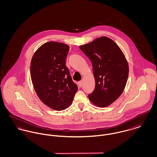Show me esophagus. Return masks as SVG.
I'll return each instance as SVG.
<instances>
[{"label": "esophagus", "mask_w": 157, "mask_h": 157, "mask_svg": "<svg viewBox=\"0 0 157 157\" xmlns=\"http://www.w3.org/2000/svg\"><path fill=\"white\" fill-rule=\"evenodd\" d=\"M78 85H79L80 87H82V86L83 85V82H82V81H80V82H78Z\"/></svg>", "instance_id": "34e87169"}]
</instances>
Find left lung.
I'll return each mask as SVG.
<instances>
[{
	"label": "left lung",
	"mask_w": 157,
	"mask_h": 157,
	"mask_svg": "<svg viewBox=\"0 0 157 157\" xmlns=\"http://www.w3.org/2000/svg\"><path fill=\"white\" fill-rule=\"evenodd\" d=\"M92 62L95 80L88 98L94 105L105 107L122 94L128 77V62L119 46L110 38L101 36L80 46Z\"/></svg>",
	"instance_id": "1"
}]
</instances>
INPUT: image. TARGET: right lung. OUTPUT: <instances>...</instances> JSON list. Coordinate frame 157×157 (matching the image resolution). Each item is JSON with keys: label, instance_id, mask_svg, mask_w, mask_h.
<instances>
[{"label": "right lung", "instance_id": "obj_1", "mask_svg": "<svg viewBox=\"0 0 157 157\" xmlns=\"http://www.w3.org/2000/svg\"><path fill=\"white\" fill-rule=\"evenodd\" d=\"M69 49L63 43H45L35 52L30 63L31 79L37 95L44 104L57 111L71 104L78 90L66 67Z\"/></svg>", "mask_w": 157, "mask_h": 157}]
</instances>
